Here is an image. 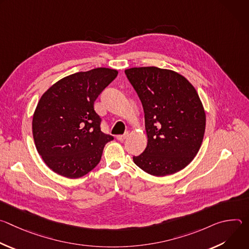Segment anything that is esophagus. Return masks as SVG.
<instances>
[{"instance_id": "1", "label": "esophagus", "mask_w": 249, "mask_h": 249, "mask_svg": "<svg viewBox=\"0 0 249 249\" xmlns=\"http://www.w3.org/2000/svg\"><path fill=\"white\" fill-rule=\"evenodd\" d=\"M128 136H129V132H126V133L123 134V135H118V136H116V139H117L118 141H124Z\"/></svg>"}]
</instances>
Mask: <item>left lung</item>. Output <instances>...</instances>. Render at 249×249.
<instances>
[{"label":"left lung","instance_id":"1","mask_svg":"<svg viewBox=\"0 0 249 249\" xmlns=\"http://www.w3.org/2000/svg\"><path fill=\"white\" fill-rule=\"evenodd\" d=\"M125 75L145 113L148 144L133 157L147 173L164 176L188 165L197 155L206 117L194 87L181 75L157 67L132 68Z\"/></svg>","mask_w":249,"mask_h":249}]
</instances>
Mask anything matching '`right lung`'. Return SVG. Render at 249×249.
I'll use <instances>...</instances> for the list:
<instances>
[{"label": "right lung", "instance_id": "obj_1", "mask_svg": "<svg viewBox=\"0 0 249 249\" xmlns=\"http://www.w3.org/2000/svg\"><path fill=\"white\" fill-rule=\"evenodd\" d=\"M116 70L96 68L70 75L40 98L32 120L35 146L56 173L79 178L100 161L106 143L114 138L101 131L94 101L116 77Z\"/></svg>", "mask_w": 249, "mask_h": 249}]
</instances>
